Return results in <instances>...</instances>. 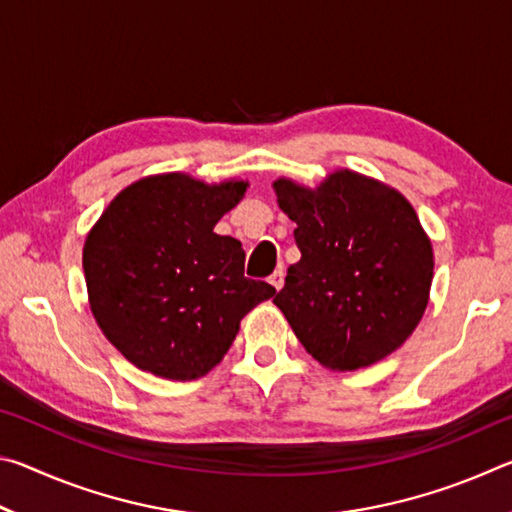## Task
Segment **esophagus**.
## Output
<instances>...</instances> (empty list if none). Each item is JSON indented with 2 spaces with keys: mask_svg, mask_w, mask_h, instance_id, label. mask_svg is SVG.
I'll return each mask as SVG.
<instances>
[{
  "mask_svg": "<svg viewBox=\"0 0 512 512\" xmlns=\"http://www.w3.org/2000/svg\"><path fill=\"white\" fill-rule=\"evenodd\" d=\"M268 282H271V287L275 291H280L284 287V271H282V268H277V271L271 277H268Z\"/></svg>",
  "mask_w": 512,
  "mask_h": 512,
  "instance_id": "34e87169",
  "label": "esophagus"
}]
</instances>
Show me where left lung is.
<instances>
[{
  "mask_svg": "<svg viewBox=\"0 0 512 512\" xmlns=\"http://www.w3.org/2000/svg\"><path fill=\"white\" fill-rule=\"evenodd\" d=\"M280 210L296 223L300 262L273 302L329 370H357L409 339L427 309L433 250L406 198L350 169L316 189L280 178Z\"/></svg>",
  "mask_w": 512,
  "mask_h": 512,
  "instance_id": "left-lung-1",
  "label": "left lung"
}]
</instances>
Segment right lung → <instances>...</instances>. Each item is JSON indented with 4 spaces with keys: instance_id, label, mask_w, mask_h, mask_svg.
<instances>
[{
    "instance_id": "right-lung-1",
    "label": "right lung",
    "mask_w": 512,
    "mask_h": 512,
    "mask_svg": "<svg viewBox=\"0 0 512 512\" xmlns=\"http://www.w3.org/2000/svg\"><path fill=\"white\" fill-rule=\"evenodd\" d=\"M246 187L149 176L119 192L94 223L83 246L90 309L140 370L176 381L207 375L241 318L273 298L271 284L244 275L239 241L214 232Z\"/></svg>"
}]
</instances>
